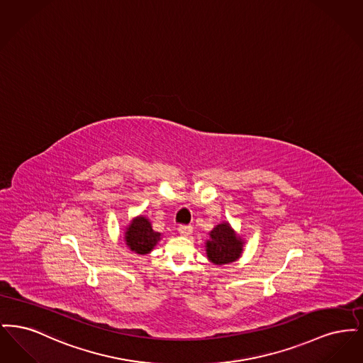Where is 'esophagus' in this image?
Listing matches in <instances>:
<instances>
[{
	"label": "esophagus",
	"mask_w": 363,
	"mask_h": 363,
	"mask_svg": "<svg viewBox=\"0 0 363 363\" xmlns=\"http://www.w3.org/2000/svg\"><path fill=\"white\" fill-rule=\"evenodd\" d=\"M191 231H193V227L191 225H181L178 227V233L181 234V235H184V237H188L191 234Z\"/></svg>",
	"instance_id": "1"
}]
</instances>
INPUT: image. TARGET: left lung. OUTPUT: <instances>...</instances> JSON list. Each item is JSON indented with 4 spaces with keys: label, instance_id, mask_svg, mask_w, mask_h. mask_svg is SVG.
<instances>
[{
    "label": "left lung",
    "instance_id": "8db88e82",
    "mask_svg": "<svg viewBox=\"0 0 363 363\" xmlns=\"http://www.w3.org/2000/svg\"><path fill=\"white\" fill-rule=\"evenodd\" d=\"M243 243L231 225L227 222L220 223L209 233V240L206 243L208 259L216 265L234 262L241 257Z\"/></svg>",
    "mask_w": 363,
    "mask_h": 363
}]
</instances>
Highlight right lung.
Wrapping results in <instances>:
<instances>
[{"instance_id": "right-lung-1", "label": "right lung", "mask_w": 363, "mask_h": 363, "mask_svg": "<svg viewBox=\"0 0 363 363\" xmlns=\"http://www.w3.org/2000/svg\"><path fill=\"white\" fill-rule=\"evenodd\" d=\"M160 233L154 231L151 222L144 216L135 218L125 231V242L128 247L138 255L150 253L157 241H160Z\"/></svg>"}]
</instances>
